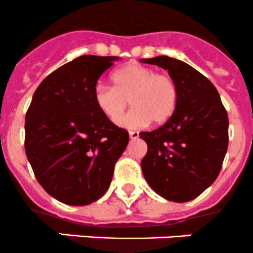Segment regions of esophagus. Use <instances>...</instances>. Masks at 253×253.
<instances>
[{"label":"esophagus","instance_id":"34e87169","mask_svg":"<svg viewBox=\"0 0 253 253\" xmlns=\"http://www.w3.org/2000/svg\"><path fill=\"white\" fill-rule=\"evenodd\" d=\"M129 136H130V139L131 140H135V139H137V137H139V132L137 131H129Z\"/></svg>","mask_w":253,"mask_h":253}]
</instances>
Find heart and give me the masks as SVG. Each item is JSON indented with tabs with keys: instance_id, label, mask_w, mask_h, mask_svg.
<instances>
[{
	"instance_id": "obj_1",
	"label": "heart",
	"mask_w": 253,
	"mask_h": 253,
	"mask_svg": "<svg viewBox=\"0 0 253 253\" xmlns=\"http://www.w3.org/2000/svg\"><path fill=\"white\" fill-rule=\"evenodd\" d=\"M111 79L113 87L102 84L94 87V101L112 122L121 118L129 101L134 107L119 121L123 126H145L151 121L161 124L173 116L178 87L169 75L132 62L114 71Z\"/></svg>"
}]
</instances>
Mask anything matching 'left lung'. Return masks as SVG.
I'll list each match as a JSON object with an SVG mask.
<instances>
[{
    "label": "left lung",
    "mask_w": 253,
    "mask_h": 253,
    "mask_svg": "<svg viewBox=\"0 0 253 253\" xmlns=\"http://www.w3.org/2000/svg\"><path fill=\"white\" fill-rule=\"evenodd\" d=\"M169 70L178 87L173 116L154 131L140 132L147 144L141 160L145 179L159 196L189 202L216 179L229 144V118L214 84L181 60L142 59Z\"/></svg>",
    "instance_id": "1"
}]
</instances>
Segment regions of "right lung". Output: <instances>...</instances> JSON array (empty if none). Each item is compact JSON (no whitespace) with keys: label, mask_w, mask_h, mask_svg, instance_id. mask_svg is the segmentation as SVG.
<instances>
[{"label":"right lung","mask_w":253,"mask_h":253,"mask_svg":"<svg viewBox=\"0 0 253 253\" xmlns=\"http://www.w3.org/2000/svg\"><path fill=\"white\" fill-rule=\"evenodd\" d=\"M117 56L84 55L47 75L26 114L24 147L41 186L69 206L107 192L129 134L102 113L94 87Z\"/></svg>","instance_id":"obj_1"}]
</instances>
